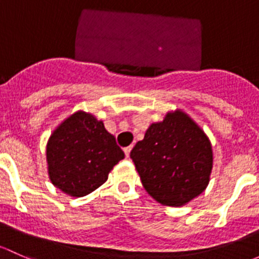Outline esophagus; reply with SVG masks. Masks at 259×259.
I'll return each instance as SVG.
<instances>
[{
	"mask_svg": "<svg viewBox=\"0 0 259 259\" xmlns=\"http://www.w3.org/2000/svg\"><path fill=\"white\" fill-rule=\"evenodd\" d=\"M132 147H133V146H128V147H126V148L123 149L124 154H126L127 158H128V157H130V153H131V151H132Z\"/></svg>",
	"mask_w": 259,
	"mask_h": 259,
	"instance_id": "esophagus-1",
	"label": "esophagus"
}]
</instances>
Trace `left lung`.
<instances>
[{"label":"left lung","mask_w":259,"mask_h":259,"mask_svg":"<svg viewBox=\"0 0 259 259\" xmlns=\"http://www.w3.org/2000/svg\"><path fill=\"white\" fill-rule=\"evenodd\" d=\"M143 187L163 206L181 207L198 197L209 182L212 146L185 112H168L152 123L131 151Z\"/></svg>","instance_id":"left-lung-1"}]
</instances>
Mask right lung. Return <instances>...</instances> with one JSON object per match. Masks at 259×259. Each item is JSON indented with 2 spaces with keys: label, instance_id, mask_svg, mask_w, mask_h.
Instances as JSON below:
<instances>
[{
  "label": "right lung",
  "instance_id": "add662e5",
  "mask_svg": "<svg viewBox=\"0 0 259 259\" xmlns=\"http://www.w3.org/2000/svg\"><path fill=\"white\" fill-rule=\"evenodd\" d=\"M46 156L52 185L72 197L87 196L102 186L124 158L103 122L83 111L71 114L53 131Z\"/></svg>",
  "mask_w": 259,
  "mask_h": 259
}]
</instances>
